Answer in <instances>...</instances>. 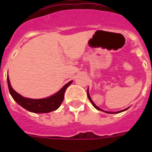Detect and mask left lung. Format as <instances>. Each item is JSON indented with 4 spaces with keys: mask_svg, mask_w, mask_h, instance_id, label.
<instances>
[{
    "mask_svg": "<svg viewBox=\"0 0 152 152\" xmlns=\"http://www.w3.org/2000/svg\"><path fill=\"white\" fill-rule=\"evenodd\" d=\"M88 98H89L90 101H91V103H92V104H93V106H94V107L96 109V110H100V111H104V110H102V109L99 108V107H98L97 106H96V104H94V102L92 101V100H91V96H90L89 93H88ZM128 109H129V108H126V109H125V110H121V111H118V112H108V111H104V112H106V113H119L123 112V111L126 110H128Z\"/></svg>",
    "mask_w": 152,
    "mask_h": 152,
    "instance_id": "left-lung-1",
    "label": "left lung"
}]
</instances>
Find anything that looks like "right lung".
<instances>
[{"instance_id": "obj_1", "label": "right lung", "mask_w": 152, "mask_h": 152, "mask_svg": "<svg viewBox=\"0 0 152 152\" xmlns=\"http://www.w3.org/2000/svg\"><path fill=\"white\" fill-rule=\"evenodd\" d=\"M72 83V80L69 81L60 91L49 97L44 98V99H30V98L23 97L12 88L7 75L8 88L13 100H15L19 105L26 109V110L33 113H45L56 110L60 107L64 100V92L66 91L67 88Z\"/></svg>"}]
</instances>
